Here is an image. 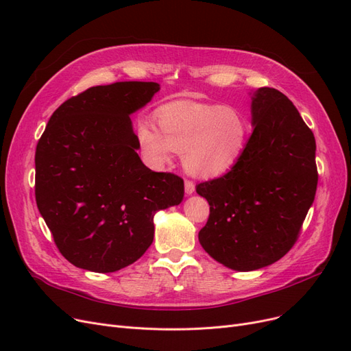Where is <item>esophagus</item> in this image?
<instances>
[{
  "mask_svg": "<svg viewBox=\"0 0 351 351\" xmlns=\"http://www.w3.org/2000/svg\"><path fill=\"white\" fill-rule=\"evenodd\" d=\"M194 191H195V184L192 182L191 179H185V192H186V194L191 195Z\"/></svg>",
  "mask_w": 351,
  "mask_h": 351,
  "instance_id": "esophagus-1",
  "label": "esophagus"
}]
</instances>
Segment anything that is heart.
Instances as JSON below:
<instances>
[{
  "label": "heart",
  "instance_id": "obj_1",
  "mask_svg": "<svg viewBox=\"0 0 351 351\" xmlns=\"http://www.w3.org/2000/svg\"><path fill=\"white\" fill-rule=\"evenodd\" d=\"M157 123L141 121L137 138L144 160L159 169L184 153L186 171L211 178L224 173L239 160L247 137L250 122L233 106L178 101L162 108Z\"/></svg>",
  "mask_w": 351,
  "mask_h": 351
}]
</instances>
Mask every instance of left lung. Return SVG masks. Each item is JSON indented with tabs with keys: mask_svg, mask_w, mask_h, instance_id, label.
Segmentation results:
<instances>
[{
	"mask_svg": "<svg viewBox=\"0 0 351 351\" xmlns=\"http://www.w3.org/2000/svg\"><path fill=\"white\" fill-rule=\"evenodd\" d=\"M252 125L230 171L197 185L210 204L199 243L236 271L267 267L291 250L318 185L313 132L287 96L259 88Z\"/></svg>",
	"mask_w": 351,
	"mask_h": 351,
	"instance_id": "obj_1",
	"label": "left lung"
}]
</instances>
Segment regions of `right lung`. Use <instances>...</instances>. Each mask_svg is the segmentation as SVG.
<instances>
[{"instance_id": "obj_1", "label": "right lung", "mask_w": 351, "mask_h": 351, "mask_svg": "<svg viewBox=\"0 0 351 351\" xmlns=\"http://www.w3.org/2000/svg\"><path fill=\"white\" fill-rule=\"evenodd\" d=\"M159 88L90 87L53 112L38 141L36 204L58 251L78 268L114 273L135 263L153 243L154 213L184 198L182 178L141 162L131 125L130 115Z\"/></svg>"}]
</instances>
